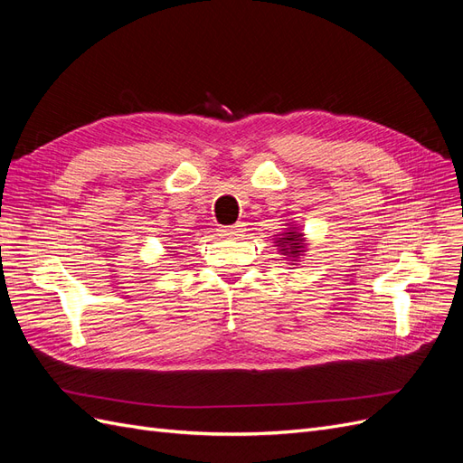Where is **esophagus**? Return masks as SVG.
<instances>
[{
    "label": "esophagus",
    "mask_w": 463,
    "mask_h": 463,
    "mask_svg": "<svg viewBox=\"0 0 463 463\" xmlns=\"http://www.w3.org/2000/svg\"><path fill=\"white\" fill-rule=\"evenodd\" d=\"M245 233V226L243 223H233V226H222L220 228V235L223 240H240Z\"/></svg>",
    "instance_id": "34e87169"
}]
</instances>
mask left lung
<instances>
[{
  "instance_id": "1",
  "label": "left lung",
  "mask_w": 463,
  "mask_h": 463,
  "mask_svg": "<svg viewBox=\"0 0 463 463\" xmlns=\"http://www.w3.org/2000/svg\"><path fill=\"white\" fill-rule=\"evenodd\" d=\"M274 247L288 264H298L307 253V237L296 222H288L286 228L274 235Z\"/></svg>"
}]
</instances>
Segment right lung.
I'll return each mask as SVG.
<instances>
[{"label": "right lung", "mask_w": 463, "mask_h": 463, "mask_svg": "<svg viewBox=\"0 0 463 463\" xmlns=\"http://www.w3.org/2000/svg\"><path fill=\"white\" fill-rule=\"evenodd\" d=\"M167 249H172V247H167ZM170 253H175V250H170Z\"/></svg>", "instance_id": "right-lung-1"}]
</instances>
